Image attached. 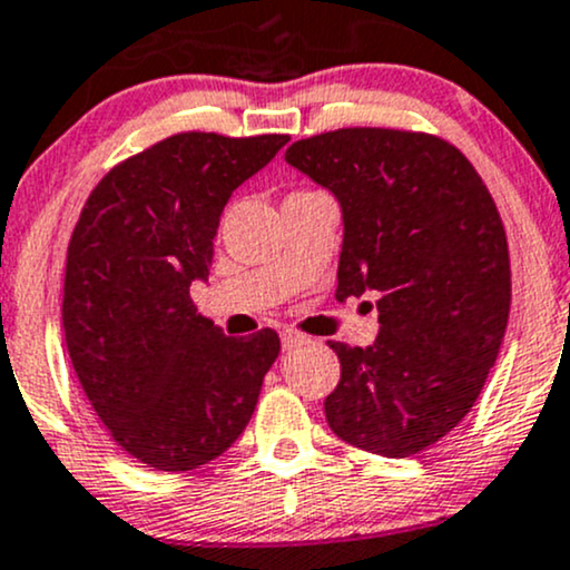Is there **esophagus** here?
Masks as SVG:
<instances>
[{"label":"esophagus","mask_w":570,"mask_h":570,"mask_svg":"<svg viewBox=\"0 0 570 570\" xmlns=\"http://www.w3.org/2000/svg\"><path fill=\"white\" fill-rule=\"evenodd\" d=\"M279 338H283L285 350H293V347H298V344L306 342V336L298 334V331H293V328H285L283 334H279Z\"/></svg>","instance_id":"obj_1"}]
</instances>
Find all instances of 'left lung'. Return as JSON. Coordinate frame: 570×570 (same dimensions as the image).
I'll return each instance as SVG.
<instances>
[{
    "mask_svg": "<svg viewBox=\"0 0 570 570\" xmlns=\"http://www.w3.org/2000/svg\"><path fill=\"white\" fill-rule=\"evenodd\" d=\"M285 161L342 207L336 298H376L368 347L328 342L342 380L325 420L347 444L417 455L471 412L509 323L511 268L488 185L455 145L420 131L336 129Z\"/></svg>",
    "mask_w": 570,
    "mask_h": 570,
    "instance_id": "1",
    "label": "left lung"
}]
</instances>
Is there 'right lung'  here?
<instances>
[{
    "label": "right lung",
    "instance_id": "1",
    "mask_svg": "<svg viewBox=\"0 0 570 570\" xmlns=\"http://www.w3.org/2000/svg\"><path fill=\"white\" fill-rule=\"evenodd\" d=\"M285 134L185 131L112 166L67 250L63 336L94 412L139 463L190 471L228 450L279 355L272 328L223 334L190 302L223 207Z\"/></svg>",
    "mask_w": 570,
    "mask_h": 570
}]
</instances>
